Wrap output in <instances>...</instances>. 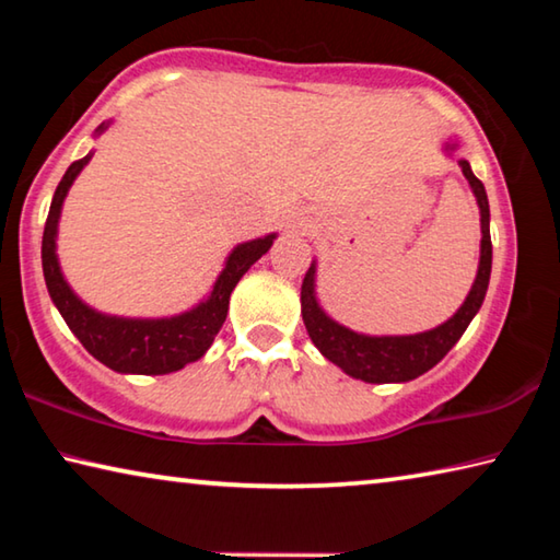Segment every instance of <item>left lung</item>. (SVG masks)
I'll list each match as a JSON object with an SVG mask.
<instances>
[{"instance_id": "obj_1", "label": "left lung", "mask_w": 560, "mask_h": 560, "mask_svg": "<svg viewBox=\"0 0 560 560\" xmlns=\"http://www.w3.org/2000/svg\"><path fill=\"white\" fill-rule=\"evenodd\" d=\"M459 140L450 138L442 143V153L452 158L457 155ZM462 175L467 177L471 195L477 197L481 242H479V267L474 277L471 289L462 306L444 320L422 334L407 336H371L358 334V330L338 324L330 318L316 296V259L301 283V316L303 326L308 330V338L320 350V355L338 365L346 375L363 383H407L428 373L440 360L450 353L454 343L462 338L464 330L471 324V318L479 314L485 303L489 277H491V234H489V200L481 179L471 173L469 160L457 158Z\"/></svg>"}]
</instances>
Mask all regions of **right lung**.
I'll return each mask as SVG.
<instances>
[{
  "label": "right lung",
  "mask_w": 560,
  "mask_h": 560,
  "mask_svg": "<svg viewBox=\"0 0 560 560\" xmlns=\"http://www.w3.org/2000/svg\"><path fill=\"white\" fill-rule=\"evenodd\" d=\"M113 120L101 122L93 130V138H101L108 130ZM93 150L81 160L69 165L66 175L56 187L54 200L46 217L44 240H42V267L44 281L49 289L54 306L59 308L66 326L71 334L81 340L89 353L101 360L103 365L116 373L126 375H167L183 371L187 363L200 360L210 350L214 336L226 318L230 308V296L236 283L244 277L254 261H259L264 254L271 249L277 232L257 236V240L236 244L226 254L220 277L214 279L210 293L202 301H197L192 308L183 311L175 316H158V318H136V316H113L89 306L79 293L66 281L56 252V240H59V220L63 210V200L69 195L75 177L81 170L91 163Z\"/></svg>",
  "instance_id": "1"
}]
</instances>
